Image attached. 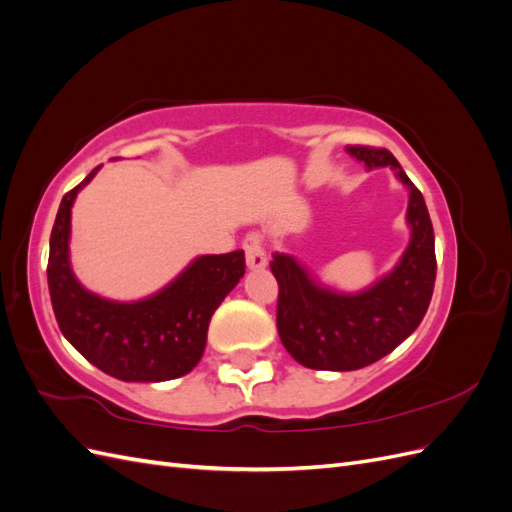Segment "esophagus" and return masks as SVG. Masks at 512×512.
Wrapping results in <instances>:
<instances>
[{"label":"esophagus","instance_id":"esophagus-1","mask_svg":"<svg viewBox=\"0 0 512 512\" xmlns=\"http://www.w3.org/2000/svg\"><path fill=\"white\" fill-rule=\"evenodd\" d=\"M243 250H245V262L247 267H250L252 271H260L267 267V252L265 247H262V239L260 235H256V232H250V235H245L243 239Z\"/></svg>","mask_w":512,"mask_h":512}]
</instances>
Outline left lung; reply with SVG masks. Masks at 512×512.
I'll use <instances>...</instances> for the list:
<instances>
[{
	"mask_svg": "<svg viewBox=\"0 0 512 512\" xmlns=\"http://www.w3.org/2000/svg\"><path fill=\"white\" fill-rule=\"evenodd\" d=\"M365 166H391L410 190L408 224L412 237L395 269L356 294L318 284L288 254H273L271 273L277 294V331L294 361L309 369L352 371L380 361L421 324L436 282V243L423 194L386 149L348 145Z\"/></svg>",
	"mask_w": 512,
	"mask_h": 512,
	"instance_id": "1",
	"label": "left lung"
}]
</instances>
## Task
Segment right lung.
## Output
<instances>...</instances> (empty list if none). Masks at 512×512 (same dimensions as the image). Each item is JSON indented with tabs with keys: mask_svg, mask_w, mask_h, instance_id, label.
I'll list each match as a JSON object with an SVG mask.
<instances>
[{
	"mask_svg": "<svg viewBox=\"0 0 512 512\" xmlns=\"http://www.w3.org/2000/svg\"><path fill=\"white\" fill-rule=\"evenodd\" d=\"M98 170L61 198L53 224L46 277L57 324L91 365L117 380L181 378L203 356L209 320L243 277L245 254L198 256L166 288L143 301H108L85 290L70 267V213L76 194Z\"/></svg>",
	"mask_w": 512,
	"mask_h": 512,
	"instance_id": "add662e5",
	"label": "right lung"
}]
</instances>
